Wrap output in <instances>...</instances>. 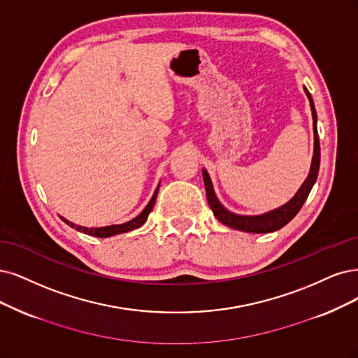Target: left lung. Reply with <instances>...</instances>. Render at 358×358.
<instances>
[{
	"label": "left lung",
	"instance_id": "1",
	"mask_svg": "<svg viewBox=\"0 0 358 358\" xmlns=\"http://www.w3.org/2000/svg\"><path fill=\"white\" fill-rule=\"evenodd\" d=\"M306 92L310 99L313 121H314V156H313V164H311V169H310V174H308L307 180L303 181L301 189L294 196V199L289 201L282 208L271 210V213H268V214L258 215V217H243V215H236V214L230 213V210H227L218 202L208 172L205 169H202L208 203H209L210 209H213V213L217 217V220L221 221L222 224H226V226H229L231 229L248 231V233H271V231H275V230L282 229L283 226H286V224L299 213V209L302 208L303 202H306V199L308 197V194L314 186L317 176H319V168H320V143H319V134H317V113H315V108H314V101H313L311 94L307 88H306Z\"/></svg>",
	"mask_w": 358,
	"mask_h": 358
}]
</instances>
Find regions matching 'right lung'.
<instances>
[{"label":"right lung","mask_w":358,"mask_h":358,"mask_svg":"<svg viewBox=\"0 0 358 358\" xmlns=\"http://www.w3.org/2000/svg\"><path fill=\"white\" fill-rule=\"evenodd\" d=\"M157 190H159V187L156 189V192H155L153 197L150 199L149 205L143 209V213H141L138 217H136L134 220H131V221H128V222L117 224V226H108V227H99V229H87V227H81V226H75L73 222L68 221V220L63 218V217H60V218H62L66 224H68V226L76 229L78 231H83V233H85V234L96 236V237H109V236H115V234H119V233H127V231H131V230H136V229L141 227L143 224L145 222V220H148L149 214L152 213V209H153V206H155Z\"/></svg>","instance_id":"1"}]
</instances>
